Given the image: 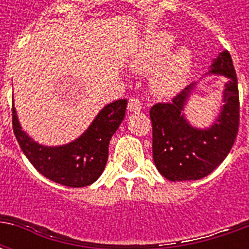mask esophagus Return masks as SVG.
<instances>
[{
  "mask_svg": "<svg viewBox=\"0 0 249 249\" xmlns=\"http://www.w3.org/2000/svg\"><path fill=\"white\" fill-rule=\"evenodd\" d=\"M142 109V104L139 98H130L129 103H128V110L132 112V113H136V112H140Z\"/></svg>",
  "mask_w": 249,
  "mask_h": 249,
  "instance_id": "1",
  "label": "esophagus"
}]
</instances>
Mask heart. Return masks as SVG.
I'll return each instance as SVG.
<instances>
[{
  "label": "heart",
  "mask_w": 249,
  "mask_h": 249,
  "mask_svg": "<svg viewBox=\"0 0 249 249\" xmlns=\"http://www.w3.org/2000/svg\"><path fill=\"white\" fill-rule=\"evenodd\" d=\"M176 40L171 33L156 30L146 35L137 46L132 66L151 73L152 89L160 96H171L187 82L192 71V52L185 46L172 51Z\"/></svg>",
  "instance_id": "heart-1"
}]
</instances>
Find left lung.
<instances>
[{"mask_svg":"<svg viewBox=\"0 0 249 249\" xmlns=\"http://www.w3.org/2000/svg\"><path fill=\"white\" fill-rule=\"evenodd\" d=\"M205 74L225 77L219 113L209 126H195L184 113L196 82L178 93L172 103L156 104L149 112L153 161L157 171L171 181H189L208 176L224 161L237 136L239 90L230 53H219Z\"/></svg>","mask_w":249,"mask_h":249,"instance_id":"8db88e82","label":"left lung"}]
</instances>
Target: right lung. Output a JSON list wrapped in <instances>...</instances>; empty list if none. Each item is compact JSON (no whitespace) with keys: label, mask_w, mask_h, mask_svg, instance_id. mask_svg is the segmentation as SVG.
<instances>
[{"label":"right lung","mask_w":249,"mask_h":249,"mask_svg":"<svg viewBox=\"0 0 249 249\" xmlns=\"http://www.w3.org/2000/svg\"><path fill=\"white\" fill-rule=\"evenodd\" d=\"M125 98L105 105L87 130L64 145H42L19 124L13 105V130L21 149L38 172L57 184L81 188L93 184L108 161L109 141L125 117Z\"/></svg>","instance_id":"add662e5"}]
</instances>
